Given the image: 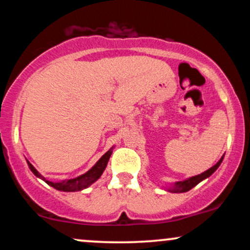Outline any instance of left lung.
I'll list each match as a JSON object with an SVG mask.
<instances>
[{"instance_id": "1", "label": "left lung", "mask_w": 250, "mask_h": 250, "mask_svg": "<svg viewBox=\"0 0 250 250\" xmlns=\"http://www.w3.org/2000/svg\"><path fill=\"white\" fill-rule=\"evenodd\" d=\"M222 160H223V156L221 157L216 165L213 166L211 168H209L208 170L205 171V173L196 175V176H193V177H189V179H187V180L177 181V182H175L174 185H171V187H168L167 190L170 191V193H186V191L190 190V189L194 188L195 186L199 185L201 181L206 180L207 177L210 176V175L220 167V165L222 163Z\"/></svg>"}]
</instances>
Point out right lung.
Listing matches in <instances>:
<instances>
[{"label": "right lung", "mask_w": 250, "mask_h": 250, "mask_svg": "<svg viewBox=\"0 0 250 250\" xmlns=\"http://www.w3.org/2000/svg\"><path fill=\"white\" fill-rule=\"evenodd\" d=\"M113 148L109 149L107 153L103 155L101 159H100L99 161L93 166V167L89 169L87 173L80 175V176L75 177V179L64 180V181H61V182H51V181H48L45 177H43L42 175L36 170L35 167H34L29 161L27 162H28V166H29L30 170L33 171V174L35 175L36 177H39V179L44 181V182L47 183V185H49L50 187L55 188L60 191H80L82 190V189L88 188L89 186L93 185L95 181H97L100 177H101L102 173L104 171V169L108 165L109 157H110L111 153H113Z\"/></svg>", "instance_id": "add662e5"}]
</instances>
